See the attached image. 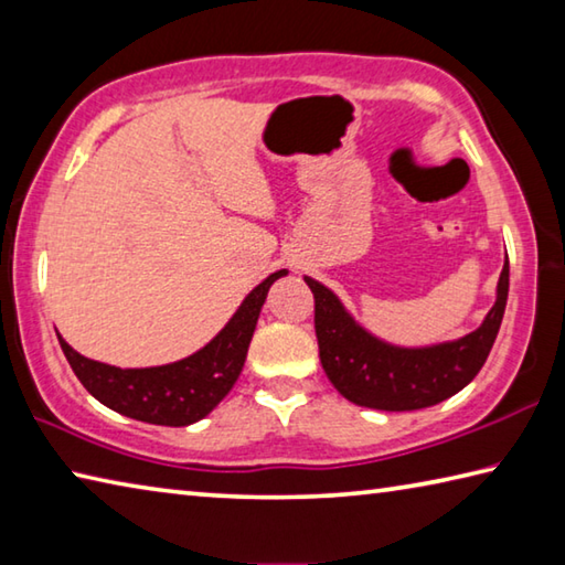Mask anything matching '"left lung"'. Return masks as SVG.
<instances>
[{"label":"left lung","mask_w":565,"mask_h":565,"mask_svg":"<svg viewBox=\"0 0 565 565\" xmlns=\"http://www.w3.org/2000/svg\"><path fill=\"white\" fill-rule=\"evenodd\" d=\"M313 294L321 366L351 404L379 411H416L454 396L471 384L489 359L509 299V256L489 317L468 337L428 349H398L371 337L343 311L327 286L303 276Z\"/></svg>","instance_id":"left-lung-1"}]
</instances>
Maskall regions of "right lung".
<instances>
[{
    "mask_svg": "<svg viewBox=\"0 0 565 565\" xmlns=\"http://www.w3.org/2000/svg\"><path fill=\"white\" fill-rule=\"evenodd\" d=\"M284 274L276 271L256 286L214 341L177 363L117 369L82 356L60 337L62 351L82 386L104 406L145 424L189 426L216 408L236 384L269 286Z\"/></svg>",
    "mask_w": 565,
    "mask_h": 565,
    "instance_id": "obj_1",
    "label": "right lung"
}]
</instances>
